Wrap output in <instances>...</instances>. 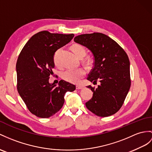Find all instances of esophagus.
<instances>
[{"mask_svg":"<svg viewBox=\"0 0 152 152\" xmlns=\"http://www.w3.org/2000/svg\"><path fill=\"white\" fill-rule=\"evenodd\" d=\"M76 88L77 90H80V89H83V86H81V85H77V86H76Z\"/></svg>","mask_w":152,"mask_h":152,"instance_id":"esophagus-1","label":"esophagus"}]
</instances>
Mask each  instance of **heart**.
I'll return each instance as SVG.
<instances>
[{
	"mask_svg": "<svg viewBox=\"0 0 152 152\" xmlns=\"http://www.w3.org/2000/svg\"><path fill=\"white\" fill-rule=\"evenodd\" d=\"M73 53L79 58H83L86 54L85 48L80 44H75L71 47ZM86 75V71L84 68H79L77 69H67L62 72L61 77L62 79L72 84H78L81 79Z\"/></svg>",
	"mask_w": 152,
	"mask_h": 152,
	"instance_id": "b5f03b06",
	"label": "heart"
}]
</instances>
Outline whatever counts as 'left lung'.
Wrapping results in <instances>:
<instances>
[{"instance_id":"1","label":"left lung","mask_w":152,"mask_h":152,"mask_svg":"<svg viewBox=\"0 0 152 152\" xmlns=\"http://www.w3.org/2000/svg\"><path fill=\"white\" fill-rule=\"evenodd\" d=\"M74 41L94 55V66L87 79L101 83L97 88L87 86L94 94L86 102V108L99 117L115 114L123 106L131 86L128 55L114 40L101 33L80 35Z\"/></svg>"}]
</instances>
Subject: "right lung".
I'll return each instance as SVG.
<instances>
[{
  "label": "right lung",
  "instance_id": "1",
  "mask_svg": "<svg viewBox=\"0 0 152 152\" xmlns=\"http://www.w3.org/2000/svg\"><path fill=\"white\" fill-rule=\"evenodd\" d=\"M73 34H59L42 31L36 33L25 44L18 55L16 69L17 90L32 114L48 118L61 109L67 91L75 86L60 80L58 86L50 84L55 64L54 54L69 43Z\"/></svg>",
  "mask_w": 152,
  "mask_h": 152
}]
</instances>
